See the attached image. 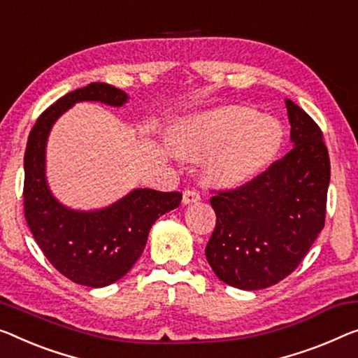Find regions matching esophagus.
<instances>
[{
    "instance_id": "1",
    "label": "esophagus",
    "mask_w": 358,
    "mask_h": 358,
    "mask_svg": "<svg viewBox=\"0 0 358 358\" xmlns=\"http://www.w3.org/2000/svg\"><path fill=\"white\" fill-rule=\"evenodd\" d=\"M201 199V194L197 193L196 189H186L183 193V202L185 204H193V202H197Z\"/></svg>"
}]
</instances>
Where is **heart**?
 Segmentation results:
<instances>
[{
	"label": "heart",
	"instance_id": "1",
	"mask_svg": "<svg viewBox=\"0 0 358 358\" xmlns=\"http://www.w3.org/2000/svg\"><path fill=\"white\" fill-rule=\"evenodd\" d=\"M177 154L210 157L207 173L218 183L252 178L268 165L282 145V130L273 119L249 108L228 106L185 122L175 135Z\"/></svg>",
	"mask_w": 358,
	"mask_h": 358
}]
</instances>
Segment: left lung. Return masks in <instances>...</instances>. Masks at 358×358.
<instances>
[{
  "instance_id": "8db88e82",
  "label": "left lung",
  "mask_w": 358,
  "mask_h": 358,
  "mask_svg": "<svg viewBox=\"0 0 358 358\" xmlns=\"http://www.w3.org/2000/svg\"><path fill=\"white\" fill-rule=\"evenodd\" d=\"M294 148L238 188L215 191L206 257L227 285L255 291L297 268L324 227L329 156L315 120L286 99Z\"/></svg>"
}]
</instances>
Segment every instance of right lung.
Returning a JSON list of instances; mask_svg holds the SVG:
<instances>
[{
	"label": "right lung",
	"instance_id": "add662e5",
	"mask_svg": "<svg viewBox=\"0 0 358 358\" xmlns=\"http://www.w3.org/2000/svg\"><path fill=\"white\" fill-rule=\"evenodd\" d=\"M127 99V93L106 83L67 93L36 119L25 148L27 225L50 264L66 278L88 287L108 286L127 275L145 250L152 223L181 202L178 191L135 189L106 209L77 212L59 204L48 189L45 148L57 117L80 101L122 106Z\"/></svg>",
	"mask_w": 358,
	"mask_h": 358
}]
</instances>
